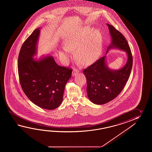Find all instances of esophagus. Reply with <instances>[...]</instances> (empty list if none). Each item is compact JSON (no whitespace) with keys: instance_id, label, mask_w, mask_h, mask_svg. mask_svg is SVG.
I'll return each instance as SVG.
<instances>
[{"instance_id":"obj_1","label":"esophagus","mask_w":152,"mask_h":152,"mask_svg":"<svg viewBox=\"0 0 152 152\" xmlns=\"http://www.w3.org/2000/svg\"><path fill=\"white\" fill-rule=\"evenodd\" d=\"M79 72H80V71L77 68H74L73 71L72 72V75H76L77 73H79Z\"/></svg>"}]
</instances>
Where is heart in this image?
<instances>
[{
	"mask_svg": "<svg viewBox=\"0 0 152 152\" xmlns=\"http://www.w3.org/2000/svg\"><path fill=\"white\" fill-rule=\"evenodd\" d=\"M102 47V37L100 32L98 30L91 31L90 28H85L66 39L64 48L60 52V54L67 58L69 50H74L75 58L79 63L88 65L98 58Z\"/></svg>",
	"mask_w": 152,
	"mask_h": 152,
	"instance_id": "heart-1",
	"label": "heart"
}]
</instances>
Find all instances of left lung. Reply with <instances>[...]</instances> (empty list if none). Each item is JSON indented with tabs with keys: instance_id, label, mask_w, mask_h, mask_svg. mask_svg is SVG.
Segmentation results:
<instances>
[{
	"instance_id": "left-lung-1",
	"label": "left lung",
	"mask_w": 152,
	"mask_h": 152,
	"mask_svg": "<svg viewBox=\"0 0 152 152\" xmlns=\"http://www.w3.org/2000/svg\"><path fill=\"white\" fill-rule=\"evenodd\" d=\"M107 26L112 38L107 50L115 47L126 51L128 60L123 68L114 71L107 67L105 56H103L84 69L83 72L87 81V96L92 103L98 105L113 100L121 92L128 80L132 66V54L126 39L113 26L109 24Z\"/></svg>"
}]
</instances>
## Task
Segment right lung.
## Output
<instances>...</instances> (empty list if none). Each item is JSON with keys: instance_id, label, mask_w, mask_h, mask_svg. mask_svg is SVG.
<instances>
[{"instance_id": "obj_1", "label": "right lung", "mask_w": 152, "mask_h": 152, "mask_svg": "<svg viewBox=\"0 0 152 152\" xmlns=\"http://www.w3.org/2000/svg\"><path fill=\"white\" fill-rule=\"evenodd\" d=\"M39 29H35L24 42L18 58L20 84L30 100L38 107L53 110L63 100L65 85L71 77L72 68L57 65L52 56L35 61Z\"/></svg>"}]
</instances>
